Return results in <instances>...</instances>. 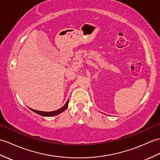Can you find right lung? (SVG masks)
Listing matches in <instances>:
<instances>
[{"label":"right lung","mask_w":160,"mask_h":160,"mask_svg":"<svg viewBox=\"0 0 160 160\" xmlns=\"http://www.w3.org/2000/svg\"><path fill=\"white\" fill-rule=\"evenodd\" d=\"M68 103H69V101L67 102V103L65 104L63 106L62 108H61L60 109H58L56 111H52V112H42V111H39V110H33L32 108H30L33 112L38 114L41 116H43V117H53V116H56V115H58L59 114H61V112H62L63 111H65L67 108H68Z\"/></svg>","instance_id":"add662e5"}]
</instances>
